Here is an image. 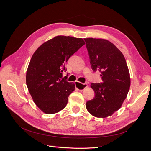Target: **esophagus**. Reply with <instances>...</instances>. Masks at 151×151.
<instances>
[{
    "label": "esophagus",
    "instance_id": "1",
    "mask_svg": "<svg viewBox=\"0 0 151 151\" xmlns=\"http://www.w3.org/2000/svg\"><path fill=\"white\" fill-rule=\"evenodd\" d=\"M75 85H76V88L80 91H83L88 87V84L87 83H81L78 81L75 82Z\"/></svg>",
    "mask_w": 151,
    "mask_h": 151
}]
</instances>
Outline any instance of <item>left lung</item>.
<instances>
[{
    "label": "left lung",
    "mask_w": 151,
    "mask_h": 151,
    "mask_svg": "<svg viewBox=\"0 0 151 151\" xmlns=\"http://www.w3.org/2000/svg\"><path fill=\"white\" fill-rule=\"evenodd\" d=\"M91 68L101 72L103 82L92 83L94 98L86 103V108L98 118L111 116L119 109L130 86L125 58L115 45L104 39L84 38Z\"/></svg>",
    "instance_id": "1"
}]
</instances>
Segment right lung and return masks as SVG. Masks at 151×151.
<instances>
[{"label":"right lung","instance_id":"right-lung-1","mask_svg":"<svg viewBox=\"0 0 151 151\" xmlns=\"http://www.w3.org/2000/svg\"><path fill=\"white\" fill-rule=\"evenodd\" d=\"M85 44L82 38L58 36L36 50L26 72V85L35 103L47 114L60 111L67 104L75 84L67 81L65 63Z\"/></svg>","mask_w":151,"mask_h":151}]
</instances>
